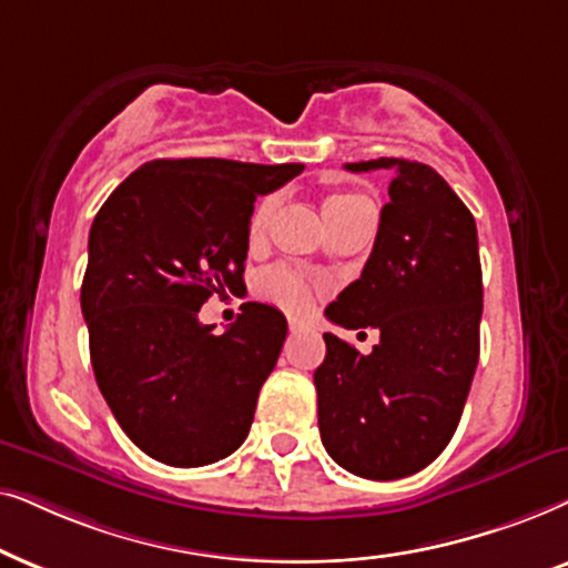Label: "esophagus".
I'll return each mask as SVG.
<instances>
[{"instance_id": "1", "label": "esophagus", "mask_w": 568, "mask_h": 568, "mask_svg": "<svg viewBox=\"0 0 568 568\" xmlns=\"http://www.w3.org/2000/svg\"><path fill=\"white\" fill-rule=\"evenodd\" d=\"M288 327H291V332H298V329H304V322L296 320V316H291V320H288Z\"/></svg>"}]
</instances>
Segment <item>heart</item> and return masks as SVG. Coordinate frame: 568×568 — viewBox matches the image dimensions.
<instances>
[{"instance_id":"1","label":"heart","mask_w":568,"mask_h":568,"mask_svg":"<svg viewBox=\"0 0 568 568\" xmlns=\"http://www.w3.org/2000/svg\"><path fill=\"white\" fill-rule=\"evenodd\" d=\"M275 210H277L275 194L262 196V200L256 202L252 210V217H248V239L260 241L264 233H267ZM322 213L332 231L337 229L339 223L351 221L353 215L374 213V205L368 196L355 194V192H343V194L327 196L322 205ZM256 293H260L264 301H272V304L291 308V312H304V308H308V304H312V285H308V280L288 267L264 270L262 275L256 277Z\"/></svg>"}]
</instances>
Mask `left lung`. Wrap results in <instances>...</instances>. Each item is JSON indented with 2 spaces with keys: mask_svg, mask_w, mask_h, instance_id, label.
<instances>
[{
  "mask_svg": "<svg viewBox=\"0 0 568 568\" xmlns=\"http://www.w3.org/2000/svg\"><path fill=\"white\" fill-rule=\"evenodd\" d=\"M395 173L361 277L324 308L345 329H379L361 355L324 335L314 372L327 455L368 480L423 470L455 436L480 355L483 272L478 229L465 202L426 163H347Z\"/></svg>",
  "mask_w": 568,
  "mask_h": 568,
  "instance_id": "1",
  "label": "left lung"
}]
</instances>
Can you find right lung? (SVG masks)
Returning a JSON list of instances; mask_svg holds the SVG:
<instances>
[{
	"label": "right lung",
	"instance_id": "add662e5",
	"mask_svg": "<svg viewBox=\"0 0 568 568\" xmlns=\"http://www.w3.org/2000/svg\"><path fill=\"white\" fill-rule=\"evenodd\" d=\"M304 171L223 158L150 161L113 189L88 239L80 306L113 418L158 463L200 467L236 452L288 335L267 304H241L223 335L196 320L244 283L248 217Z\"/></svg>",
	"mask_w": 568,
	"mask_h": 568
}]
</instances>
